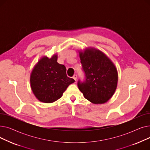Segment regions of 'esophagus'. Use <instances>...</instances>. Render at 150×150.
Masks as SVG:
<instances>
[{
    "label": "esophagus",
    "mask_w": 150,
    "mask_h": 150,
    "mask_svg": "<svg viewBox=\"0 0 150 150\" xmlns=\"http://www.w3.org/2000/svg\"><path fill=\"white\" fill-rule=\"evenodd\" d=\"M73 78H74V79L75 81H76V79H77V75H76V74L74 75V76H73Z\"/></svg>",
    "instance_id": "obj_1"
}]
</instances>
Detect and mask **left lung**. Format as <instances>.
<instances>
[{
    "label": "left lung",
    "instance_id": "obj_1",
    "mask_svg": "<svg viewBox=\"0 0 150 150\" xmlns=\"http://www.w3.org/2000/svg\"><path fill=\"white\" fill-rule=\"evenodd\" d=\"M85 79L77 85L86 99L94 104L106 103L114 93L118 74L113 62L103 52L93 48L80 52Z\"/></svg>",
    "mask_w": 150,
    "mask_h": 150
}]
</instances>
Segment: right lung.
<instances>
[{
	"label": "right lung",
	"mask_w": 150,
	"mask_h": 150,
	"mask_svg": "<svg viewBox=\"0 0 150 150\" xmlns=\"http://www.w3.org/2000/svg\"><path fill=\"white\" fill-rule=\"evenodd\" d=\"M58 57H44L38 61L30 76L31 88L35 97L44 103H52L61 97L75 80L66 74V67L57 62Z\"/></svg>",
	"instance_id": "right-lung-1"
}]
</instances>
